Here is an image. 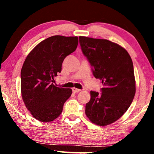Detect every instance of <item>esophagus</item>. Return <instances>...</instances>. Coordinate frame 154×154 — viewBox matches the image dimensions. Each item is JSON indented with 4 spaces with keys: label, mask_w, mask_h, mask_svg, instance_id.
I'll use <instances>...</instances> for the list:
<instances>
[{
    "label": "esophagus",
    "mask_w": 154,
    "mask_h": 154,
    "mask_svg": "<svg viewBox=\"0 0 154 154\" xmlns=\"http://www.w3.org/2000/svg\"><path fill=\"white\" fill-rule=\"evenodd\" d=\"M80 91H81V90L77 89V88H72V92H73L74 93H77V92H80Z\"/></svg>",
    "instance_id": "1"
}]
</instances>
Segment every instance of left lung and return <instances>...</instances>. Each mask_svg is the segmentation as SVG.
Listing matches in <instances>:
<instances>
[{
	"mask_svg": "<svg viewBox=\"0 0 154 154\" xmlns=\"http://www.w3.org/2000/svg\"><path fill=\"white\" fill-rule=\"evenodd\" d=\"M83 54L96 79L103 83L102 93L91 91L85 115L98 126L118 120L129 108L136 92L133 63L128 51L106 39L79 36Z\"/></svg>",
	"mask_w": 154,
	"mask_h": 154,
	"instance_id": "8db88e82",
	"label": "left lung"
}]
</instances>
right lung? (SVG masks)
<instances>
[{"mask_svg":"<svg viewBox=\"0 0 154 154\" xmlns=\"http://www.w3.org/2000/svg\"><path fill=\"white\" fill-rule=\"evenodd\" d=\"M77 45V36H52L38 43L26 58L21 70V92L26 106L37 120L56 119L71 96V89L56 87L52 82Z\"/></svg>","mask_w":154,"mask_h":154,"instance_id":"1","label":"right lung"}]
</instances>
